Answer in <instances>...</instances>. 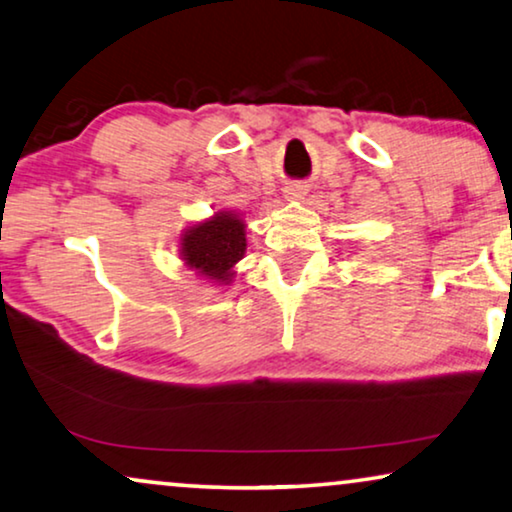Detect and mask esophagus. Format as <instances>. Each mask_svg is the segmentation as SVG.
I'll list each match as a JSON object with an SVG mask.
<instances>
[{
    "mask_svg": "<svg viewBox=\"0 0 512 512\" xmlns=\"http://www.w3.org/2000/svg\"><path fill=\"white\" fill-rule=\"evenodd\" d=\"M304 194H306V187L299 185V183L285 187V197L287 199H301V197H304Z\"/></svg>",
    "mask_w": 512,
    "mask_h": 512,
    "instance_id": "obj_1",
    "label": "esophagus"
}]
</instances>
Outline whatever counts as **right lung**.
<instances>
[{"label": "right lung", "instance_id": "1", "mask_svg": "<svg viewBox=\"0 0 512 512\" xmlns=\"http://www.w3.org/2000/svg\"><path fill=\"white\" fill-rule=\"evenodd\" d=\"M181 253L190 269L213 280H227L232 266L246 253V227L232 213H218L213 220L187 229Z\"/></svg>", "mask_w": 512, "mask_h": 512}]
</instances>
